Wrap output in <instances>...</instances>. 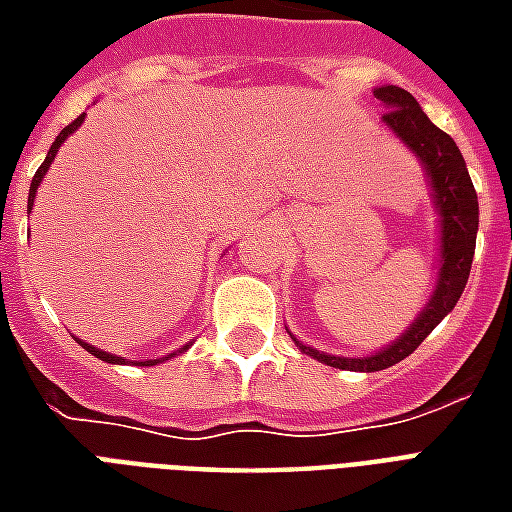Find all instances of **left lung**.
Returning <instances> with one entry per match:
<instances>
[{"label":"left lung","instance_id":"left-lung-1","mask_svg":"<svg viewBox=\"0 0 512 512\" xmlns=\"http://www.w3.org/2000/svg\"><path fill=\"white\" fill-rule=\"evenodd\" d=\"M376 98L384 101L386 106V112L381 115L386 128H392L428 169L436 208H439L441 216V268L439 282H436L428 307L419 312L417 321L411 323V329L397 343L378 351V354L362 356V359H345V356L321 354V351L307 348L296 340L304 354L321 359L323 365L340 367V370H359V373L386 370V367L397 365L400 359H406L408 354H414L419 343L458 304L463 288H466L469 271H472L477 222H480L477 191H474L472 178L466 172V161H463L458 145L452 142V136L433 126L428 115L414 101V95L406 93V90L389 84V87H378Z\"/></svg>","mask_w":512,"mask_h":512}]
</instances>
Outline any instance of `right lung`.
I'll return each mask as SVG.
<instances>
[{"label": "right lung", "instance_id": "add662e5", "mask_svg": "<svg viewBox=\"0 0 512 512\" xmlns=\"http://www.w3.org/2000/svg\"><path fill=\"white\" fill-rule=\"evenodd\" d=\"M82 120H84V115L76 117V120H73V123H68V126L62 128L60 136H57V139H54V145H51L49 156H46V161H43V164H40L38 172H35V178H32V186H29V208H32V202H35V191H38V183H40V180H43V175H46V169L51 167V161H54V153H57V147H60L62 142H65V136L73 134V131H76V128L82 126ZM79 343H82V340H79ZM82 348H84V351H90V354H93V356H98V359H104V362H109V365H115V362H117V365H120V362H126V359H123V356L106 354V351H98V348H93V345H87V343H82ZM167 359H169V356H167ZM139 365H142V367L158 365V359H147V362H139Z\"/></svg>", "mask_w": 512, "mask_h": 512}]
</instances>
